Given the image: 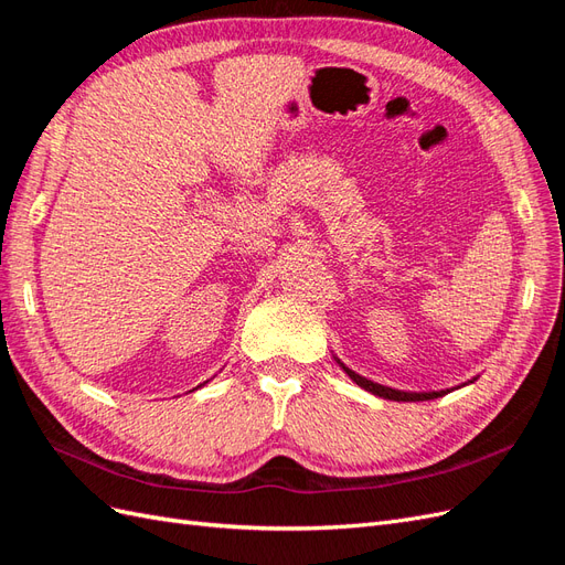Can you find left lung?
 <instances>
[{
	"label": "left lung",
	"mask_w": 565,
	"mask_h": 565,
	"mask_svg": "<svg viewBox=\"0 0 565 565\" xmlns=\"http://www.w3.org/2000/svg\"><path fill=\"white\" fill-rule=\"evenodd\" d=\"M337 363H339V367L344 370L349 377L358 384V386H363L365 391H370V393H374V396H380V398H386V401H434V398H440V396H446V393H450V388H446V391H398V388H391V386H382V384H377V382H370V380H365V377H361V374H355L353 370H349L344 363L339 361L337 358ZM473 382V380H471Z\"/></svg>",
	"instance_id": "obj_1"
}]
</instances>
